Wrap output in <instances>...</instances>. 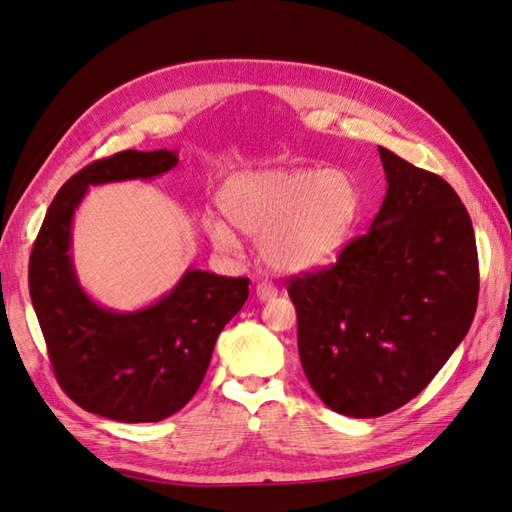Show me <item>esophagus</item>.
I'll return each instance as SVG.
<instances>
[{"instance_id":"esophagus-1","label":"esophagus","mask_w":512,"mask_h":512,"mask_svg":"<svg viewBox=\"0 0 512 512\" xmlns=\"http://www.w3.org/2000/svg\"><path fill=\"white\" fill-rule=\"evenodd\" d=\"M255 292H257V299L259 301H270V299L277 297V288L273 284H268V281H262V284H257Z\"/></svg>"}]
</instances>
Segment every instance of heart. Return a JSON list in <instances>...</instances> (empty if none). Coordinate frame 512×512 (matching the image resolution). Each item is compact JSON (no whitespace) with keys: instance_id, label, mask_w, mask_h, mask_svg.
<instances>
[{"instance_id":"b5f03b06","label":"heart","mask_w":512,"mask_h":512,"mask_svg":"<svg viewBox=\"0 0 512 512\" xmlns=\"http://www.w3.org/2000/svg\"><path fill=\"white\" fill-rule=\"evenodd\" d=\"M228 222H204L209 242L235 253L239 237L257 239L259 259L275 273H303L334 257L361 211V193L341 169H257L228 178L220 191Z\"/></svg>"}]
</instances>
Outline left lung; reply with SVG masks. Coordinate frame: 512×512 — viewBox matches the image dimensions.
Segmentation results:
<instances>
[{
  "label": "left lung",
  "instance_id": "left-lung-1",
  "mask_svg": "<svg viewBox=\"0 0 512 512\" xmlns=\"http://www.w3.org/2000/svg\"><path fill=\"white\" fill-rule=\"evenodd\" d=\"M387 193L336 264L292 277L303 372L336 413L378 418L416 398L469 332L480 273L449 182L378 147Z\"/></svg>",
  "mask_w": 512,
  "mask_h": 512
}]
</instances>
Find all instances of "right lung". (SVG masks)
<instances>
[{
  "instance_id": "right-lung-1",
  "label": "right lung",
  "mask_w": 512,
  "mask_h": 512,
  "mask_svg": "<svg viewBox=\"0 0 512 512\" xmlns=\"http://www.w3.org/2000/svg\"><path fill=\"white\" fill-rule=\"evenodd\" d=\"M178 151L127 149L96 160L54 195L32 246L28 286L59 385L76 405L116 422H158L198 391L224 325L248 299L246 277L184 270L167 295L112 310L83 290L72 259V220L90 187L151 180Z\"/></svg>"
}]
</instances>
